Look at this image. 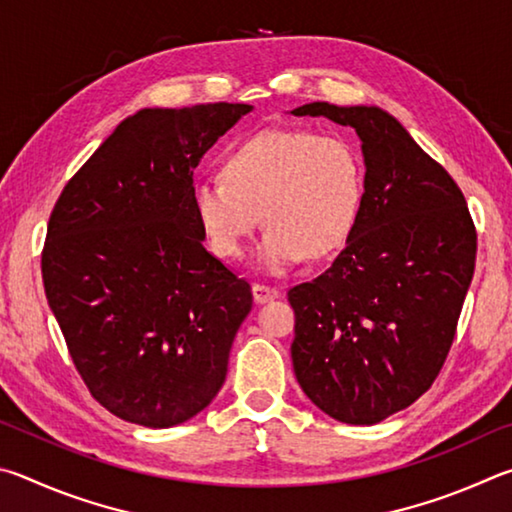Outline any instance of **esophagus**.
<instances>
[{
  "label": "esophagus",
  "instance_id": "esophagus-1",
  "mask_svg": "<svg viewBox=\"0 0 512 512\" xmlns=\"http://www.w3.org/2000/svg\"><path fill=\"white\" fill-rule=\"evenodd\" d=\"M251 292H254V301L256 303H267L279 297V292L272 285H263V283H254L251 285Z\"/></svg>",
  "mask_w": 512,
  "mask_h": 512
}]
</instances>
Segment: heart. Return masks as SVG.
Wrapping results in <instances>:
<instances>
[{
    "mask_svg": "<svg viewBox=\"0 0 512 512\" xmlns=\"http://www.w3.org/2000/svg\"><path fill=\"white\" fill-rule=\"evenodd\" d=\"M227 177L193 186V209L209 247L222 258L245 251L251 231L265 222L256 263L281 274L303 256L333 254L360 218L364 164L351 141L312 130H272L233 150Z\"/></svg>",
    "mask_w": 512,
    "mask_h": 512,
    "instance_id": "heart-1",
    "label": "heart"
}]
</instances>
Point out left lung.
<instances>
[{
	"label": "left lung",
	"mask_w": 512,
	"mask_h": 512,
	"mask_svg": "<svg viewBox=\"0 0 512 512\" xmlns=\"http://www.w3.org/2000/svg\"><path fill=\"white\" fill-rule=\"evenodd\" d=\"M294 116L351 125L364 200L328 270L288 292L294 375L339 423L375 425L432 387L454 342L477 261L461 188L375 105L308 103Z\"/></svg>",
	"instance_id": "1"
}]
</instances>
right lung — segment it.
I'll use <instances>...</instances> for the list:
<instances>
[{
	"label": "right lung",
	"instance_id": "obj_1",
	"mask_svg": "<svg viewBox=\"0 0 512 512\" xmlns=\"http://www.w3.org/2000/svg\"><path fill=\"white\" fill-rule=\"evenodd\" d=\"M251 110H139L116 125L51 211L42 249L49 308L89 393L128 423H186L227 378L254 297L204 249L193 170Z\"/></svg>",
	"mask_w": 512,
	"mask_h": 512
}]
</instances>
